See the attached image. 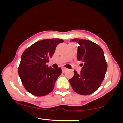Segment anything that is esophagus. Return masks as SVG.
Segmentation results:
<instances>
[{
	"mask_svg": "<svg viewBox=\"0 0 123 123\" xmlns=\"http://www.w3.org/2000/svg\"><path fill=\"white\" fill-rule=\"evenodd\" d=\"M62 70L63 72H65L66 70H67V69L65 68H62Z\"/></svg>",
	"mask_w": 123,
	"mask_h": 123,
	"instance_id": "34e87169",
	"label": "esophagus"
}]
</instances>
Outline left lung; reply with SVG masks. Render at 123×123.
Here are the masks:
<instances>
[{"label":"left lung","instance_id":"left-lung-1","mask_svg":"<svg viewBox=\"0 0 123 123\" xmlns=\"http://www.w3.org/2000/svg\"><path fill=\"white\" fill-rule=\"evenodd\" d=\"M79 43L77 60L83 62L80 73L74 70L69 82L74 92L80 95H90L97 91L104 79L108 65L104 51L99 46L88 40L73 39Z\"/></svg>","mask_w":123,"mask_h":123}]
</instances>
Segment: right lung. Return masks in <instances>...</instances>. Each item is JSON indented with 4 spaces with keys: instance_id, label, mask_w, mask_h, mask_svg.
Listing matches in <instances>:
<instances>
[{
    "instance_id": "1",
    "label": "right lung",
    "mask_w": 123,
    "mask_h": 123,
    "mask_svg": "<svg viewBox=\"0 0 123 123\" xmlns=\"http://www.w3.org/2000/svg\"><path fill=\"white\" fill-rule=\"evenodd\" d=\"M62 42L61 39L38 41L22 53L18 74L24 88L32 95L42 97L53 90L62 69L49 68L47 62L53 57L57 45Z\"/></svg>"
}]
</instances>
